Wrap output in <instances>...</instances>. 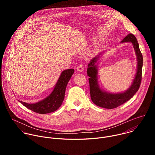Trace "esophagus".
Instances as JSON below:
<instances>
[{"mask_svg":"<svg viewBox=\"0 0 155 155\" xmlns=\"http://www.w3.org/2000/svg\"><path fill=\"white\" fill-rule=\"evenodd\" d=\"M77 70L78 71V72H83L84 71V67L83 65H78L77 66Z\"/></svg>","mask_w":155,"mask_h":155,"instance_id":"obj_1","label":"esophagus"}]
</instances>
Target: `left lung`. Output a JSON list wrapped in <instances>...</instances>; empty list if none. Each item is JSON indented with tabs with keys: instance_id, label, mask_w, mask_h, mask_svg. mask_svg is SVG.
Returning <instances> with one entry per match:
<instances>
[{
	"instance_id": "left-lung-1",
	"label": "left lung",
	"mask_w": 155,
	"mask_h": 155,
	"mask_svg": "<svg viewBox=\"0 0 155 155\" xmlns=\"http://www.w3.org/2000/svg\"><path fill=\"white\" fill-rule=\"evenodd\" d=\"M131 43L137 57V71L135 77L130 86L124 92L112 93L107 92L101 89L98 83V61L104 52L93 58L87 65V74L90 77V90L93 102L97 106L112 109L115 108L131 99L139 90L142 80V70L143 66V57L139 49V43L136 37L132 34L125 37L121 43Z\"/></svg>"
}]
</instances>
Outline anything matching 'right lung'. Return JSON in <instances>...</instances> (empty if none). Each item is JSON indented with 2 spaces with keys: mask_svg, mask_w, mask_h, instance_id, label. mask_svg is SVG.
I'll list each match as a JSON object with an SVG mask.
<instances>
[{
  "mask_svg": "<svg viewBox=\"0 0 155 155\" xmlns=\"http://www.w3.org/2000/svg\"><path fill=\"white\" fill-rule=\"evenodd\" d=\"M74 73L73 69L62 71L51 93L43 100L32 104L19 101L32 111L40 114H46L56 111L61 107L64 99L66 86Z\"/></svg>",
  "mask_w": 155,
  "mask_h": 155,
  "instance_id": "1",
  "label": "right lung"
}]
</instances>
